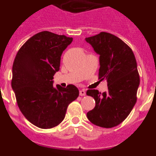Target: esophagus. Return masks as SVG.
<instances>
[{
	"mask_svg": "<svg viewBox=\"0 0 156 156\" xmlns=\"http://www.w3.org/2000/svg\"><path fill=\"white\" fill-rule=\"evenodd\" d=\"M85 94H86V90L84 89H82V90H80V96H84Z\"/></svg>",
	"mask_w": 156,
	"mask_h": 156,
	"instance_id": "34e87169",
	"label": "esophagus"
}]
</instances>
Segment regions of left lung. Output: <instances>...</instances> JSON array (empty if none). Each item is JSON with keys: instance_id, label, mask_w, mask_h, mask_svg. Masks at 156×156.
Instances as JSON below:
<instances>
[{"instance_id": "left-lung-1", "label": "left lung", "mask_w": 156, "mask_h": 156, "mask_svg": "<svg viewBox=\"0 0 156 156\" xmlns=\"http://www.w3.org/2000/svg\"><path fill=\"white\" fill-rule=\"evenodd\" d=\"M85 40L100 55L98 79L108 83L107 92L87 91L95 100L87 116L96 126L114 127L129 115L137 101L140 77L136 58L131 48L113 34L101 32Z\"/></svg>"}]
</instances>
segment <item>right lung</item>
I'll use <instances>...</instances> for the list:
<instances>
[{
    "mask_svg": "<svg viewBox=\"0 0 156 156\" xmlns=\"http://www.w3.org/2000/svg\"><path fill=\"white\" fill-rule=\"evenodd\" d=\"M72 41L65 35L41 32L25 43L14 60L12 87L18 106L31 123L41 129L62 122L69 105L79 96L74 85L53 86L62 54Z\"/></svg>",
    "mask_w": 156,
    "mask_h": 156,
    "instance_id": "add662e5",
    "label": "right lung"
}]
</instances>
